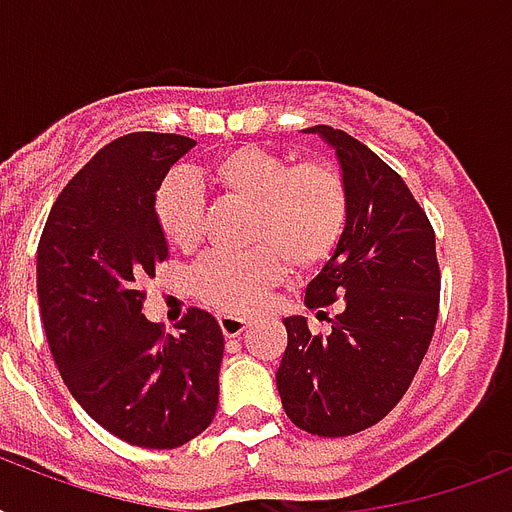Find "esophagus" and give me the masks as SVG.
<instances>
[{
    "instance_id": "1",
    "label": "esophagus",
    "mask_w": 512,
    "mask_h": 512,
    "mask_svg": "<svg viewBox=\"0 0 512 512\" xmlns=\"http://www.w3.org/2000/svg\"><path fill=\"white\" fill-rule=\"evenodd\" d=\"M217 324H220V329H223L225 337H239L244 329L249 327L247 319H239V316H217Z\"/></svg>"
}]
</instances>
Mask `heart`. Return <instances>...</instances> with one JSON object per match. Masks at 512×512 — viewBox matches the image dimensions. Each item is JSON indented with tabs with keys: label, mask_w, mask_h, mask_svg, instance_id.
I'll use <instances>...</instances> for the list:
<instances>
[{
	"label": "heart",
	"mask_w": 512,
	"mask_h": 512,
	"mask_svg": "<svg viewBox=\"0 0 512 512\" xmlns=\"http://www.w3.org/2000/svg\"><path fill=\"white\" fill-rule=\"evenodd\" d=\"M212 183L255 207L249 252H212L191 273V292L228 316L255 311L284 271H311L332 257L348 225V188L329 162H292L268 148L241 146L196 177L170 175L159 185L154 212L172 247L191 252L204 239V191Z\"/></svg>",
	"instance_id": "obj_1"
}]
</instances>
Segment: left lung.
Here are the masks:
<instances>
[{
  "label": "left lung",
  "mask_w": 512,
  "mask_h": 512,
  "mask_svg": "<svg viewBox=\"0 0 512 512\" xmlns=\"http://www.w3.org/2000/svg\"><path fill=\"white\" fill-rule=\"evenodd\" d=\"M305 132L335 148L350 201L345 233L305 305L340 300V313L327 337L311 335L305 316L284 319L276 388L297 428L353 436L404 398L428 353L441 295L436 233L401 175L364 143L327 124Z\"/></svg>",
  "instance_id": "1"
}]
</instances>
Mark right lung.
<instances>
[{"instance_id":"add662e5","label":"right lung","mask_w":512,"mask_h":512,"mask_svg":"<svg viewBox=\"0 0 512 512\" xmlns=\"http://www.w3.org/2000/svg\"><path fill=\"white\" fill-rule=\"evenodd\" d=\"M196 140L132 132L84 164L52 204L36 252V295L76 404L132 446L175 449L217 409L223 332L191 308L177 335L143 316V281L170 257L154 199Z\"/></svg>"}]
</instances>
